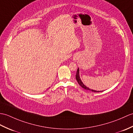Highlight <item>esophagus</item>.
<instances>
[{"label": "esophagus", "instance_id": "34e87169", "mask_svg": "<svg viewBox=\"0 0 133 133\" xmlns=\"http://www.w3.org/2000/svg\"><path fill=\"white\" fill-rule=\"evenodd\" d=\"M78 55H76L74 57V58H73V61L76 62L77 60H78Z\"/></svg>", "mask_w": 133, "mask_h": 133}]
</instances>
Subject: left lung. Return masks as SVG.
Here are the masks:
<instances>
[{"mask_svg":"<svg viewBox=\"0 0 133 133\" xmlns=\"http://www.w3.org/2000/svg\"><path fill=\"white\" fill-rule=\"evenodd\" d=\"M76 79L77 82H78L79 84L81 86L82 88H83L85 89H87V90H89V91H91L92 92H102V91H96V90H94V89H91L90 88H89L88 87H87V86L85 85L84 84H83V83L82 82V81H81V78H80V75H79V69L78 68V70H77V71H76Z\"/></svg>","mask_w":133,"mask_h":133,"instance_id":"obj_1","label":"left lung"}]
</instances>
